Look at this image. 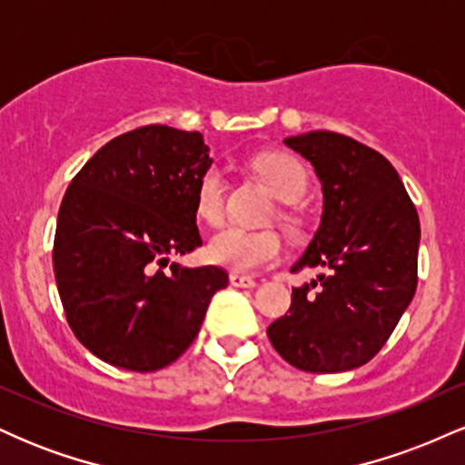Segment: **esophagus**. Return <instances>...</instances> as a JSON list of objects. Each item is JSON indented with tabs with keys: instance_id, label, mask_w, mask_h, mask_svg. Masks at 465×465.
<instances>
[{
	"instance_id": "34e87169",
	"label": "esophagus",
	"mask_w": 465,
	"mask_h": 465,
	"mask_svg": "<svg viewBox=\"0 0 465 465\" xmlns=\"http://www.w3.org/2000/svg\"><path fill=\"white\" fill-rule=\"evenodd\" d=\"M229 284L236 286V288H255V284H258V282H255L253 277H249V275L232 273V275H229Z\"/></svg>"
}]
</instances>
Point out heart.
Segmentation results:
<instances>
[{
	"mask_svg": "<svg viewBox=\"0 0 465 465\" xmlns=\"http://www.w3.org/2000/svg\"><path fill=\"white\" fill-rule=\"evenodd\" d=\"M253 168L271 192L284 203H295L308 188V174L295 157L284 153H262L253 159ZM196 214L207 225H218L225 216V173L216 163L201 173L194 194ZM212 264L225 266L233 273H253L275 264L284 253V242L271 229L227 227L218 232L205 247Z\"/></svg>",
	"mask_w": 465,
	"mask_h": 465,
	"instance_id": "1",
	"label": "heart"
}]
</instances>
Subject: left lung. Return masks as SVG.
<instances>
[{"instance_id":"1","label":"left lung","mask_w":465,"mask_h":465,"mask_svg":"<svg viewBox=\"0 0 465 465\" xmlns=\"http://www.w3.org/2000/svg\"><path fill=\"white\" fill-rule=\"evenodd\" d=\"M322 181L317 232L292 271L323 269L292 288L284 317L266 330L302 371L356 370L381 351L418 286L420 218L400 174L373 148L332 131L286 137Z\"/></svg>"}]
</instances>
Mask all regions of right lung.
I'll list each match as a JSON object with an SVG mask.
<instances>
[{"mask_svg": "<svg viewBox=\"0 0 465 465\" xmlns=\"http://www.w3.org/2000/svg\"><path fill=\"white\" fill-rule=\"evenodd\" d=\"M207 165L201 133L151 124L104 143L69 183L54 277L74 334L100 361L131 371L170 365L227 286L218 266L170 262L203 244L194 194Z\"/></svg>", "mask_w": 465, "mask_h": 465, "instance_id": "add662e5", "label": "right lung"}]
</instances>
